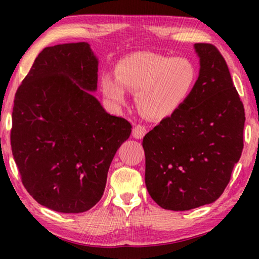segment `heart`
<instances>
[{"label":"heart","mask_w":259,"mask_h":259,"mask_svg":"<svg viewBox=\"0 0 259 259\" xmlns=\"http://www.w3.org/2000/svg\"><path fill=\"white\" fill-rule=\"evenodd\" d=\"M176 93L164 88L152 96H144L140 99V106L147 116L161 117L174 107L176 103Z\"/></svg>","instance_id":"obj_1"}]
</instances>
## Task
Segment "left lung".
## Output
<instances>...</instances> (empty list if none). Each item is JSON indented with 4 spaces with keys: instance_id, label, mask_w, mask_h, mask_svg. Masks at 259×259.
Listing matches in <instances>:
<instances>
[{
    "instance_id": "obj_1",
    "label": "left lung",
    "mask_w": 259,
    "mask_h": 259,
    "mask_svg": "<svg viewBox=\"0 0 259 259\" xmlns=\"http://www.w3.org/2000/svg\"><path fill=\"white\" fill-rule=\"evenodd\" d=\"M98 60L85 42L43 49L15 96L10 134L21 182L33 199L78 213L102 199L116 151L131 124L93 95Z\"/></svg>"
}]
</instances>
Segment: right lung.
Returning <instances> with one entry per match:
<instances>
[{
  "instance_id": "add662e5",
  "label": "right lung",
  "mask_w": 259,
  "mask_h": 259,
  "mask_svg": "<svg viewBox=\"0 0 259 259\" xmlns=\"http://www.w3.org/2000/svg\"><path fill=\"white\" fill-rule=\"evenodd\" d=\"M224 67L213 82L204 77L207 69L200 74L171 116L143 139L147 191L163 209L184 211L216 201L240 159L244 108Z\"/></svg>"
}]
</instances>
